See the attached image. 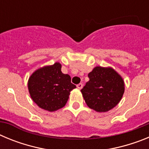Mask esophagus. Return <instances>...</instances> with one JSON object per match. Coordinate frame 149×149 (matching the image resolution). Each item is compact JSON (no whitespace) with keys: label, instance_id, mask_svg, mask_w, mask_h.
Returning <instances> with one entry per match:
<instances>
[{"label":"esophagus","instance_id":"1","mask_svg":"<svg viewBox=\"0 0 149 149\" xmlns=\"http://www.w3.org/2000/svg\"><path fill=\"white\" fill-rule=\"evenodd\" d=\"M83 86H84V85H83V84H79L77 85V87L78 89H81L83 88Z\"/></svg>","mask_w":149,"mask_h":149}]
</instances>
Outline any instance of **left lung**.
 I'll return each mask as SVG.
<instances>
[{
  "instance_id": "8db88e82",
  "label": "left lung",
  "mask_w": 149,
  "mask_h": 149,
  "mask_svg": "<svg viewBox=\"0 0 149 149\" xmlns=\"http://www.w3.org/2000/svg\"><path fill=\"white\" fill-rule=\"evenodd\" d=\"M89 81L81 90L89 108L99 113L115 107L125 93L122 76L111 67L96 66L88 74Z\"/></svg>"
}]
</instances>
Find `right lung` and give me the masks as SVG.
Instances as JSON below:
<instances>
[{
	"mask_svg": "<svg viewBox=\"0 0 149 149\" xmlns=\"http://www.w3.org/2000/svg\"><path fill=\"white\" fill-rule=\"evenodd\" d=\"M61 64L45 65L38 68L29 77L27 86L33 101L40 108L54 112L67 103L70 92L76 86L71 77L61 72Z\"/></svg>",
	"mask_w": 149,
	"mask_h": 149,
	"instance_id": "add662e5",
	"label": "right lung"
}]
</instances>
